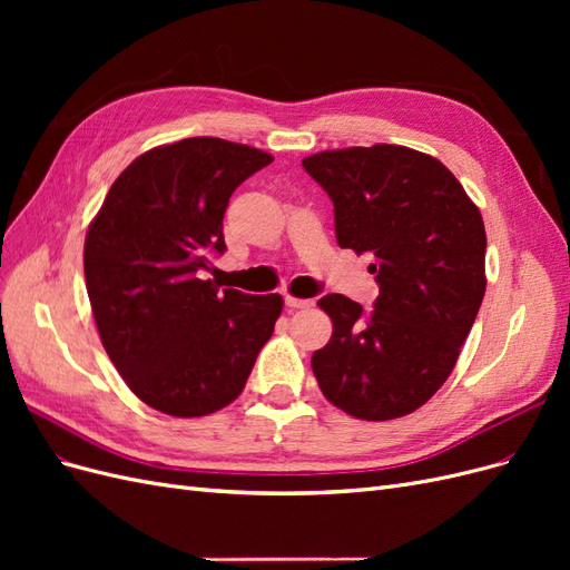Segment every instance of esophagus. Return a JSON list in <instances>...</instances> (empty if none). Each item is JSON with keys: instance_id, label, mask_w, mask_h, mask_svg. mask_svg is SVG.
I'll return each mask as SVG.
<instances>
[{"instance_id": "1", "label": "esophagus", "mask_w": 570, "mask_h": 570, "mask_svg": "<svg viewBox=\"0 0 570 570\" xmlns=\"http://www.w3.org/2000/svg\"><path fill=\"white\" fill-rule=\"evenodd\" d=\"M285 304L289 306V308H308V306H314V302L312 299H299V297H285Z\"/></svg>"}]
</instances>
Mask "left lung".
<instances>
[{
    "label": "left lung",
    "instance_id": "obj_1",
    "mask_svg": "<svg viewBox=\"0 0 570 570\" xmlns=\"http://www.w3.org/2000/svg\"><path fill=\"white\" fill-rule=\"evenodd\" d=\"M304 170L335 206L342 249L373 254L371 312L344 295L318 306L333 337L312 368L325 400L361 421L423 406L452 368L485 297V226L442 161L402 145L327 149Z\"/></svg>",
    "mask_w": 570,
    "mask_h": 570
}]
</instances>
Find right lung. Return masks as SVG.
Returning <instances> with one entry per match:
<instances>
[{
    "label": "right lung",
    "mask_w": 570,
    "mask_h": 570,
    "mask_svg": "<svg viewBox=\"0 0 570 570\" xmlns=\"http://www.w3.org/2000/svg\"><path fill=\"white\" fill-rule=\"evenodd\" d=\"M271 154L187 140L140 154L85 235V285L101 344L126 385L168 416L235 402L283 312L281 295L220 289L204 271L226 252L230 195Z\"/></svg>",
    "instance_id": "add662e5"
}]
</instances>
